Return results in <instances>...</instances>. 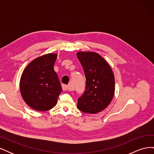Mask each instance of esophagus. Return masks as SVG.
<instances>
[{
  "instance_id": "esophagus-1",
  "label": "esophagus",
  "mask_w": 154,
  "mask_h": 154,
  "mask_svg": "<svg viewBox=\"0 0 154 154\" xmlns=\"http://www.w3.org/2000/svg\"><path fill=\"white\" fill-rule=\"evenodd\" d=\"M62 89H63V91H65L69 90V86L68 85H62Z\"/></svg>"
}]
</instances>
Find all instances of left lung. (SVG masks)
I'll return each instance as SVG.
<instances>
[{
  "label": "left lung",
  "mask_w": 154,
  "mask_h": 154,
  "mask_svg": "<svg viewBox=\"0 0 154 154\" xmlns=\"http://www.w3.org/2000/svg\"><path fill=\"white\" fill-rule=\"evenodd\" d=\"M76 55L86 78L85 91L78 100L77 108L84 113L97 114L106 109L112 100L115 92L114 73L98 53L80 51Z\"/></svg>",
  "instance_id": "8db88e82"
}]
</instances>
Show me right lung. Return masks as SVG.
Masks as SVG:
<instances>
[{"label": "right lung", "instance_id": "add662e5", "mask_svg": "<svg viewBox=\"0 0 154 154\" xmlns=\"http://www.w3.org/2000/svg\"><path fill=\"white\" fill-rule=\"evenodd\" d=\"M58 54L49 53L31 61L23 71L20 91L23 100L31 109L47 111L56 105L62 91L54 64Z\"/></svg>", "mask_w": 154, "mask_h": 154}]
</instances>
